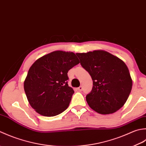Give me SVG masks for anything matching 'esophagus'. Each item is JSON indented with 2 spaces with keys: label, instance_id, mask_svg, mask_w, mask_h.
<instances>
[{
  "label": "esophagus",
  "instance_id": "obj_1",
  "mask_svg": "<svg viewBox=\"0 0 146 146\" xmlns=\"http://www.w3.org/2000/svg\"><path fill=\"white\" fill-rule=\"evenodd\" d=\"M82 90H83L82 86H79V87L78 88H77V90L79 91H82Z\"/></svg>",
  "mask_w": 146,
  "mask_h": 146
}]
</instances>
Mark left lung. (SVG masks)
<instances>
[{
  "mask_svg": "<svg viewBox=\"0 0 146 146\" xmlns=\"http://www.w3.org/2000/svg\"><path fill=\"white\" fill-rule=\"evenodd\" d=\"M76 55L93 82L92 91L86 97L89 106L103 115L113 113L120 109L132 87L131 76L125 62L104 50Z\"/></svg>",
  "mask_w": 146,
  "mask_h": 146,
  "instance_id": "left-lung-1",
  "label": "left lung"
}]
</instances>
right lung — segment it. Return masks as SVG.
I'll use <instances>...</instances> for the list:
<instances>
[{
  "instance_id": "add662e5",
  "label": "right lung",
  "mask_w": 146,
  "mask_h": 146,
  "mask_svg": "<svg viewBox=\"0 0 146 146\" xmlns=\"http://www.w3.org/2000/svg\"><path fill=\"white\" fill-rule=\"evenodd\" d=\"M79 64L76 54L58 50L41 56L29 68L24 89L31 106L44 117L60 114L69 106L74 91L67 72Z\"/></svg>"
}]
</instances>
